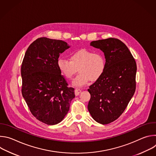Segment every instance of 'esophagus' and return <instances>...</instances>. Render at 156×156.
Instances as JSON below:
<instances>
[{"label": "esophagus", "instance_id": "34e87169", "mask_svg": "<svg viewBox=\"0 0 156 156\" xmlns=\"http://www.w3.org/2000/svg\"><path fill=\"white\" fill-rule=\"evenodd\" d=\"M81 92V90H80V89H76V90H75V95H76V96L79 95Z\"/></svg>", "mask_w": 156, "mask_h": 156}]
</instances>
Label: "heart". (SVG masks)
Here are the masks:
<instances>
[{"label": "heart", "instance_id": "1", "mask_svg": "<svg viewBox=\"0 0 156 156\" xmlns=\"http://www.w3.org/2000/svg\"><path fill=\"white\" fill-rule=\"evenodd\" d=\"M58 69L69 80L72 78L78 69L80 73L73 81V85L83 86L90 81H96L104 73L105 69V58L100 51L94 52L85 49L73 52L70 60L59 58L57 61Z\"/></svg>", "mask_w": 156, "mask_h": 156}]
</instances>
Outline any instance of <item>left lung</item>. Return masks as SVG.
<instances>
[{
    "label": "left lung",
    "mask_w": 156,
    "mask_h": 156,
    "mask_svg": "<svg viewBox=\"0 0 156 156\" xmlns=\"http://www.w3.org/2000/svg\"><path fill=\"white\" fill-rule=\"evenodd\" d=\"M90 46L104 52L105 69L87 90L91 94L87 108L96 122L105 125L122 114L134 95L136 63L128 48L119 39L111 37L93 41Z\"/></svg>",
    "instance_id": "8db88e82"
}]
</instances>
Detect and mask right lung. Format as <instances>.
Segmentation results:
<instances>
[{"mask_svg":"<svg viewBox=\"0 0 156 156\" xmlns=\"http://www.w3.org/2000/svg\"><path fill=\"white\" fill-rule=\"evenodd\" d=\"M70 48L61 40L38 38L22 62V95L31 114L47 125L62 122L75 97L74 88L68 87L57 65L60 54Z\"/></svg>","mask_w":156,"mask_h":156,"instance_id":"1","label":"right lung"}]
</instances>
